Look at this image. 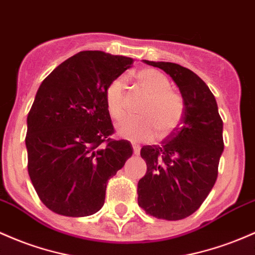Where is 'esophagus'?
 Segmentation results:
<instances>
[{"mask_svg":"<svg viewBox=\"0 0 255 255\" xmlns=\"http://www.w3.org/2000/svg\"><path fill=\"white\" fill-rule=\"evenodd\" d=\"M132 146H133L134 153H135V155H139V152H140V146H139V145L134 141L132 142Z\"/></svg>","mask_w":255,"mask_h":255,"instance_id":"1","label":"esophagus"}]
</instances>
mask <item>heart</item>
Returning <instances> with one entry per match:
<instances>
[{
  "label": "heart",
  "mask_w": 255,
  "mask_h": 255,
  "mask_svg": "<svg viewBox=\"0 0 255 255\" xmlns=\"http://www.w3.org/2000/svg\"><path fill=\"white\" fill-rule=\"evenodd\" d=\"M135 80L147 99L142 103L135 119H127L117 126V133L134 141L151 140L156 127L161 135L174 130L184 114L183 98L170 89L168 77L153 69L136 72ZM105 105L111 119L120 121L125 116V80L117 77L105 89Z\"/></svg>",
  "instance_id": "1"
}]
</instances>
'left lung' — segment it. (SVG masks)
<instances>
[{"label":"left lung","instance_id":"left-lung-1","mask_svg":"<svg viewBox=\"0 0 255 255\" xmlns=\"http://www.w3.org/2000/svg\"><path fill=\"white\" fill-rule=\"evenodd\" d=\"M163 70L180 91V125L140 156L146 174L138 183V205L157 219L180 220L195 213L211 192L224 151L223 121L208 86L191 70L167 61L142 60Z\"/></svg>","mask_w":255,"mask_h":255}]
</instances>
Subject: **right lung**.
<instances>
[{
  "label": "right lung",
  "mask_w": 255,
  "mask_h": 255,
  "mask_svg": "<svg viewBox=\"0 0 255 255\" xmlns=\"http://www.w3.org/2000/svg\"><path fill=\"white\" fill-rule=\"evenodd\" d=\"M132 58L83 50L43 80L27 115V170L43 205L65 217L97 213L108 180L132 156V144L113 140L105 89Z\"/></svg>",
  "instance_id": "1"
}]
</instances>
